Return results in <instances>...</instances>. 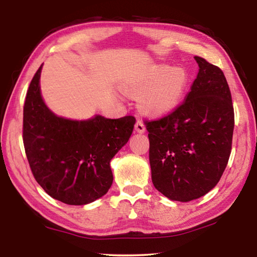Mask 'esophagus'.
Here are the masks:
<instances>
[{
    "mask_svg": "<svg viewBox=\"0 0 257 257\" xmlns=\"http://www.w3.org/2000/svg\"><path fill=\"white\" fill-rule=\"evenodd\" d=\"M135 130H136V132H137V133H139V134L145 133L146 128H145V124L143 123V121H142V120H137L136 124H135Z\"/></svg>",
    "mask_w": 257,
    "mask_h": 257,
    "instance_id": "1",
    "label": "esophagus"
}]
</instances>
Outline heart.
<instances>
[{
    "label": "heart",
    "instance_id": "heart-1",
    "mask_svg": "<svg viewBox=\"0 0 257 257\" xmlns=\"http://www.w3.org/2000/svg\"><path fill=\"white\" fill-rule=\"evenodd\" d=\"M188 73L182 68L159 66L147 72L128 92L139 96V106L149 115L161 116L175 110L182 101Z\"/></svg>",
    "mask_w": 257,
    "mask_h": 257
}]
</instances>
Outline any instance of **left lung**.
<instances>
[{"label": "left lung", "mask_w": 257, "mask_h": 257, "mask_svg": "<svg viewBox=\"0 0 257 257\" xmlns=\"http://www.w3.org/2000/svg\"><path fill=\"white\" fill-rule=\"evenodd\" d=\"M199 70L185 101L145 120L152 181L172 201L189 202L219 182L231 153L234 113L223 71L195 56Z\"/></svg>", "instance_id": "left-lung-1"}]
</instances>
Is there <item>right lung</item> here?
I'll list each match as a JSON object with an SVG mask.
<instances>
[{
	"mask_svg": "<svg viewBox=\"0 0 257 257\" xmlns=\"http://www.w3.org/2000/svg\"><path fill=\"white\" fill-rule=\"evenodd\" d=\"M40 69L24 105L23 139L30 170L51 197L85 205L105 195L113 181L110 161L132 136L136 119L125 115L86 121L56 116L41 96Z\"/></svg>",
	"mask_w": 257,
	"mask_h": 257,
	"instance_id": "right-lung-1",
	"label": "right lung"
}]
</instances>
